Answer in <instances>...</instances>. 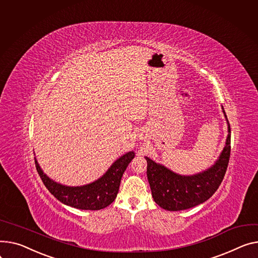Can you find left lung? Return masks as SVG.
I'll return each instance as SVG.
<instances>
[{"mask_svg": "<svg viewBox=\"0 0 258 258\" xmlns=\"http://www.w3.org/2000/svg\"><path fill=\"white\" fill-rule=\"evenodd\" d=\"M228 133L226 145L216 164L193 176L175 174L149 158H145L147 178L154 202L164 210L175 212L194 208L211 198L220 186L228 167L231 150L230 125H228Z\"/></svg>", "mask_w": 258, "mask_h": 258, "instance_id": "left-lung-1", "label": "left lung"}]
</instances>
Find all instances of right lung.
Masks as SVG:
<instances>
[{
  "label": "right lung",
  "instance_id": "1",
  "mask_svg": "<svg viewBox=\"0 0 258 258\" xmlns=\"http://www.w3.org/2000/svg\"><path fill=\"white\" fill-rule=\"evenodd\" d=\"M134 157V151L127 152L119 158L101 178L83 186H65L57 183L42 172L36 160L35 166L47 190L59 201L79 210L98 211L107 208L115 200L121 177Z\"/></svg>",
  "mask_w": 258,
  "mask_h": 258
}]
</instances>
